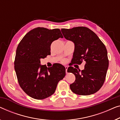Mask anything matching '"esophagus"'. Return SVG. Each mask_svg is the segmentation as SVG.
Wrapping results in <instances>:
<instances>
[{
	"instance_id": "obj_1",
	"label": "esophagus",
	"mask_w": 120,
	"mask_h": 120,
	"mask_svg": "<svg viewBox=\"0 0 120 120\" xmlns=\"http://www.w3.org/2000/svg\"><path fill=\"white\" fill-rule=\"evenodd\" d=\"M68 67H65V72L66 73H68V71H67V70H68Z\"/></svg>"
}]
</instances>
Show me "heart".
Here are the masks:
<instances>
[{"mask_svg": "<svg viewBox=\"0 0 120 120\" xmlns=\"http://www.w3.org/2000/svg\"><path fill=\"white\" fill-rule=\"evenodd\" d=\"M63 62H65V60H63Z\"/></svg>", "mask_w": 120, "mask_h": 120, "instance_id": "b5f03b06", "label": "heart"}]
</instances>
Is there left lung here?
Wrapping results in <instances>:
<instances>
[{
    "label": "left lung",
    "mask_w": 120,
    "mask_h": 120,
    "mask_svg": "<svg viewBox=\"0 0 120 120\" xmlns=\"http://www.w3.org/2000/svg\"><path fill=\"white\" fill-rule=\"evenodd\" d=\"M64 37L73 41L75 50L72 62L81 64L84 62V69L77 70L69 67L68 72L73 73L75 81L70 85L71 91L79 95L93 94L100 89L105 82L109 65L105 44L96 34L86 27L62 29Z\"/></svg>",
    "instance_id": "obj_1"
}]
</instances>
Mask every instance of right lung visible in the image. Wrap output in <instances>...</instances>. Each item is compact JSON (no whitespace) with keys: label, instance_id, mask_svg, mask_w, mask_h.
<instances>
[{"label":"right lung","instance_id":"obj_1","mask_svg":"<svg viewBox=\"0 0 120 120\" xmlns=\"http://www.w3.org/2000/svg\"><path fill=\"white\" fill-rule=\"evenodd\" d=\"M63 38L59 29L37 27L22 38L17 48L15 70L19 84L32 98L43 100L55 93L58 82L65 76V69L57 64L47 68L41 65V58L51 54V43Z\"/></svg>","mask_w":120,"mask_h":120}]
</instances>
